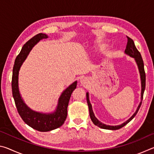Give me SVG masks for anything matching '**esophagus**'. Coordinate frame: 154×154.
<instances>
[{
    "label": "esophagus",
    "mask_w": 154,
    "mask_h": 154,
    "mask_svg": "<svg viewBox=\"0 0 154 154\" xmlns=\"http://www.w3.org/2000/svg\"><path fill=\"white\" fill-rule=\"evenodd\" d=\"M85 82H86V79L85 78H82L81 79V83H85Z\"/></svg>",
    "instance_id": "obj_1"
}]
</instances>
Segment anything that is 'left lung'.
Listing matches in <instances>:
<instances>
[{
  "label": "left lung",
  "mask_w": 154,
  "mask_h": 154,
  "mask_svg": "<svg viewBox=\"0 0 154 154\" xmlns=\"http://www.w3.org/2000/svg\"><path fill=\"white\" fill-rule=\"evenodd\" d=\"M128 38V42H127V45H126V49H125V54H126L127 55L130 56V57H132L134 58L135 61H136L138 68H139V71L140 72V80H141V101L139 104V105L138 106L137 109L135 113L132 115V116L130 118V119H128L126 122H125L124 123L122 124L121 125H118V126H108V125H105L103 124L102 122H100V121L98 120V119L96 118L94 116V112L92 111V105L90 102L89 100V94L88 92L86 93V98H87V103L88 105V107H89V111H90V118L92 119V121L94 124L96 126H97L98 127L101 128L103 129H108V130H118L121 128L124 127L125 125H126L128 122L132 120V119L134 118V116H136L137 113L139 111L140 106L141 105L142 103V100L143 98V94H144V91H145V69H144V64H143V60L142 59L141 55H140V52L138 51V49H137L136 46L134 45V43L133 40L132 38H130L128 36H127Z\"/></svg>",
  "instance_id": "obj_1"
}]
</instances>
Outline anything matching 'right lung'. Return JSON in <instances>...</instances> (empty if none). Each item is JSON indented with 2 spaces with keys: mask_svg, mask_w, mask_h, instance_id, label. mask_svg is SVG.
I'll use <instances>...</instances> for the list:
<instances>
[{
  "mask_svg": "<svg viewBox=\"0 0 154 154\" xmlns=\"http://www.w3.org/2000/svg\"><path fill=\"white\" fill-rule=\"evenodd\" d=\"M48 38L45 34L39 33L28 41L16 58L12 75V94L18 113L26 124L38 131L48 132L60 127L64 123L67 116V107L71 94L77 87V81L69 85L59 98L56 111L52 113H43L30 109L21 97L18 88V75L23 62L26 58L31 49L41 39Z\"/></svg>",
  "mask_w": 154,
  "mask_h": 154,
  "instance_id": "right-lung-1",
  "label": "right lung"
}]
</instances>
